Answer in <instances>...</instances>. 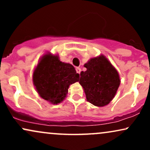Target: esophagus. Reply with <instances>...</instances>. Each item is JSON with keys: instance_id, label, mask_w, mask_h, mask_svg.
I'll list each match as a JSON object with an SVG mask.
<instances>
[{"instance_id": "1", "label": "esophagus", "mask_w": 150, "mask_h": 150, "mask_svg": "<svg viewBox=\"0 0 150 150\" xmlns=\"http://www.w3.org/2000/svg\"><path fill=\"white\" fill-rule=\"evenodd\" d=\"M76 72L77 73H79L80 74V72H81V69L80 68H76Z\"/></svg>"}]
</instances>
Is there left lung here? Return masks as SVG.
<instances>
[{
	"label": "left lung",
	"mask_w": 150,
	"mask_h": 150,
	"mask_svg": "<svg viewBox=\"0 0 150 150\" xmlns=\"http://www.w3.org/2000/svg\"><path fill=\"white\" fill-rule=\"evenodd\" d=\"M80 73L79 83L83 87L87 100L97 106L108 104L120 85L118 71L103 55L91 58Z\"/></svg>",
	"instance_id": "8db88e82"
}]
</instances>
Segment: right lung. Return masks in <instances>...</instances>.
Wrapping results in <instances>:
<instances>
[{
  "label": "right lung",
  "mask_w": 150,
  "mask_h": 150,
  "mask_svg": "<svg viewBox=\"0 0 150 150\" xmlns=\"http://www.w3.org/2000/svg\"><path fill=\"white\" fill-rule=\"evenodd\" d=\"M80 75L70 63L60 61L56 55L47 53L41 58L33 73V83L42 99L52 104L66 97L69 86L78 82Z\"/></svg>",
  "instance_id": "right-lung-1"
}]
</instances>
